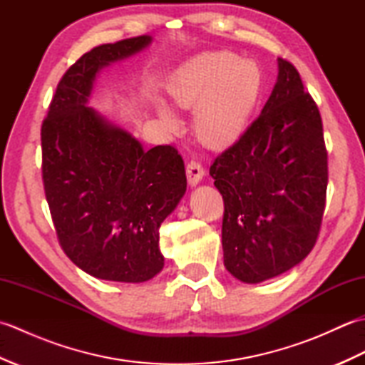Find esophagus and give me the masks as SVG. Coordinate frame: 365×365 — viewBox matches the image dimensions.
Instances as JSON below:
<instances>
[{
	"label": "esophagus",
	"instance_id": "34e87169",
	"mask_svg": "<svg viewBox=\"0 0 365 365\" xmlns=\"http://www.w3.org/2000/svg\"><path fill=\"white\" fill-rule=\"evenodd\" d=\"M205 170L202 168V165L197 161H190L188 166H187V178H188V183L191 187H196V185L202 180L204 178Z\"/></svg>",
	"mask_w": 365,
	"mask_h": 365
}]
</instances>
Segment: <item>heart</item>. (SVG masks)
Returning <instances> with one entry per match:
<instances>
[{"label": "heart", "mask_w": 365, "mask_h": 365, "mask_svg": "<svg viewBox=\"0 0 365 365\" xmlns=\"http://www.w3.org/2000/svg\"><path fill=\"white\" fill-rule=\"evenodd\" d=\"M262 91L259 66L220 50L188 59L170 76L168 92L182 110L195 112V131L204 145L226 149L243 135ZM168 130L180 127L166 105L158 106Z\"/></svg>", "instance_id": "b5f03b06"}]
</instances>
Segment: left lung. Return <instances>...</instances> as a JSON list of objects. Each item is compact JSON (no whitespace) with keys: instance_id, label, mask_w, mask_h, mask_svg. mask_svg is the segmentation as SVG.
<instances>
[{"instance_id":"obj_1","label":"left lung","mask_w":365,"mask_h":365,"mask_svg":"<svg viewBox=\"0 0 365 365\" xmlns=\"http://www.w3.org/2000/svg\"><path fill=\"white\" fill-rule=\"evenodd\" d=\"M260 115L210 166L224 199V267L259 284L307 257L319 237L328 187L320 111L289 61Z\"/></svg>"}]
</instances>
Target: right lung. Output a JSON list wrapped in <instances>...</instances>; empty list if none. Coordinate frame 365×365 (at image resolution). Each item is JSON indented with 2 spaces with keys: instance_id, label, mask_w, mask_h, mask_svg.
I'll use <instances>...</instances> for the list:
<instances>
[{
  "instance_id": "right-lung-1",
  "label": "right lung",
  "mask_w": 365,
  "mask_h": 365,
  "mask_svg": "<svg viewBox=\"0 0 365 365\" xmlns=\"http://www.w3.org/2000/svg\"><path fill=\"white\" fill-rule=\"evenodd\" d=\"M150 43L139 36L84 53L59 81L42 123V177L59 243L76 267L105 281L138 284L160 273L158 229L187 191L174 147L144 150L89 106L100 71Z\"/></svg>"
}]
</instances>
